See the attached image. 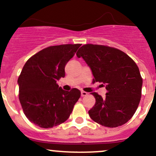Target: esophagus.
<instances>
[{
    "mask_svg": "<svg viewBox=\"0 0 156 156\" xmlns=\"http://www.w3.org/2000/svg\"><path fill=\"white\" fill-rule=\"evenodd\" d=\"M81 96H82V97L86 96V95H87V92H84V91H81Z\"/></svg>",
    "mask_w": 156,
    "mask_h": 156,
    "instance_id": "34e87169",
    "label": "esophagus"
}]
</instances>
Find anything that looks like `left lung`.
Segmentation results:
<instances>
[{
    "label": "left lung",
    "mask_w": 156,
    "mask_h": 156,
    "mask_svg": "<svg viewBox=\"0 0 156 156\" xmlns=\"http://www.w3.org/2000/svg\"><path fill=\"white\" fill-rule=\"evenodd\" d=\"M90 66L93 82L102 83L107 92L102 98L92 92L95 104L88 112L101 125L113 128L126 124L133 116L141 97L143 81L135 61L119 49L85 44L76 53Z\"/></svg>",
    "instance_id": "8db88e82"
}]
</instances>
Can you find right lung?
Listing matches in <instances>:
<instances>
[{
	"label": "right lung",
	"instance_id": "add662e5",
	"mask_svg": "<svg viewBox=\"0 0 156 156\" xmlns=\"http://www.w3.org/2000/svg\"><path fill=\"white\" fill-rule=\"evenodd\" d=\"M81 44H63L42 49L26 62L18 79L19 100L25 115L42 128H52L69 119L81 96L78 89L65 91L57 81Z\"/></svg>",
	"mask_w": 156,
	"mask_h": 156
}]
</instances>
